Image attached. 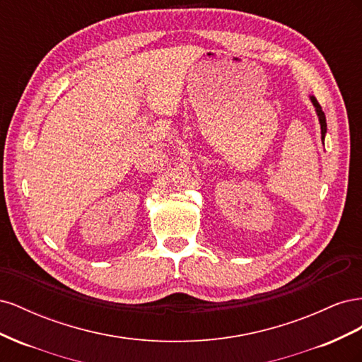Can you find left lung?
Wrapping results in <instances>:
<instances>
[{
  "label": "left lung",
  "instance_id": "obj_1",
  "mask_svg": "<svg viewBox=\"0 0 362 362\" xmlns=\"http://www.w3.org/2000/svg\"><path fill=\"white\" fill-rule=\"evenodd\" d=\"M311 101H313V104H314V107H315L317 116H319V120H320V128H322V140H325V134H326V117H325V113H323V110H322L320 104L317 103V100H315L314 96H311Z\"/></svg>",
  "mask_w": 362,
  "mask_h": 362
}]
</instances>
